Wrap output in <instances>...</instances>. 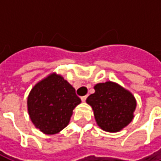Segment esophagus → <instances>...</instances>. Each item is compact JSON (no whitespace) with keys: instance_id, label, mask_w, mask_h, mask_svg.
Here are the masks:
<instances>
[{"instance_id":"esophagus-1","label":"esophagus","mask_w":161,"mask_h":161,"mask_svg":"<svg viewBox=\"0 0 161 161\" xmlns=\"http://www.w3.org/2000/svg\"><path fill=\"white\" fill-rule=\"evenodd\" d=\"M86 98H87V96H84V97H81V100H82V102H85Z\"/></svg>"}]
</instances>
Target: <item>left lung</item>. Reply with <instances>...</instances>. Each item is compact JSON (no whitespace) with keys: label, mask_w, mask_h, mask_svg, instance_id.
<instances>
[{"label":"left lung","mask_w":161,"mask_h":161,"mask_svg":"<svg viewBox=\"0 0 161 161\" xmlns=\"http://www.w3.org/2000/svg\"><path fill=\"white\" fill-rule=\"evenodd\" d=\"M94 90L95 93L88 97L86 103L92 108L97 124L110 133L127 127L135 117L137 103L134 95L111 81L97 84Z\"/></svg>","instance_id":"8db88e82"}]
</instances>
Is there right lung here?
<instances>
[{
    "instance_id": "obj_1",
    "label": "right lung",
    "mask_w": 161,
    "mask_h": 161,
    "mask_svg": "<svg viewBox=\"0 0 161 161\" xmlns=\"http://www.w3.org/2000/svg\"><path fill=\"white\" fill-rule=\"evenodd\" d=\"M81 103L74 89L61 75L53 72L38 82L27 97L31 121L45 135L59 133L70 122Z\"/></svg>"
}]
</instances>
